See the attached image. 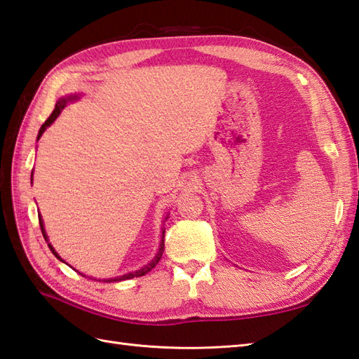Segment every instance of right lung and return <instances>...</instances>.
<instances>
[{
    "label": "right lung",
    "mask_w": 359,
    "mask_h": 359,
    "mask_svg": "<svg viewBox=\"0 0 359 359\" xmlns=\"http://www.w3.org/2000/svg\"><path fill=\"white\" fill-rule=\"evenodd\" d=\"M75 98H77V97L71 95V97H65V98H62V100H58V102H57V104H55V109H53V112L50 114L49 118L44 121V123H43V125H41V128H40V131H38V139H40L41 134L44 133V129L48 128V126L52 123V121L58 117V114L62 112V109L65 108V104H66L67 102L75 100ZM38 220H40V226H41V233H43V236H44V239L48 241V236H46V231H44V225H43V219H41V216H38ZM48 245H49V248H50L52 253L55 255V257H58L60 261H62V257H60V256L57 255V251L52 248L50 243H48ZM163 250H165V243H163V239H162V243H160V248H158V253H157V256H156L154 259H152V262H151V264H148L147 266H143L142 270L135 271V273H129V274H125V276H121V278H116V279H108V282H112V280H125V279H133V278H139V276H143V274H147L148 271H151V270L154 269V266L158 264L160 257H162V255H163Z\"/></svg>",
    "instance_id": "right-lung-1"
}]
</instances>
